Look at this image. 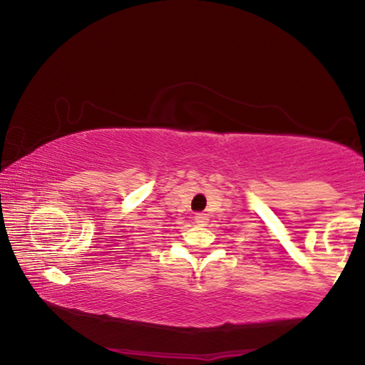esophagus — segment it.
<instances>
[{
  "label": "esophagus",
  "instance_id": "34e87169",
  "mask_svg": "<svg viewBox=\"0 0 365 365\" xmlns=\"http://www.w3.org/2000/svg\"><path fill=\"white\" fill-rule=\"evenodd\" d=\"M207 214H205V212H196L195 214V222L197 225H206L207 224Z\"/></svg>",
  "mask_w": 365,
  "mask_h": 365
}]
</instances>
